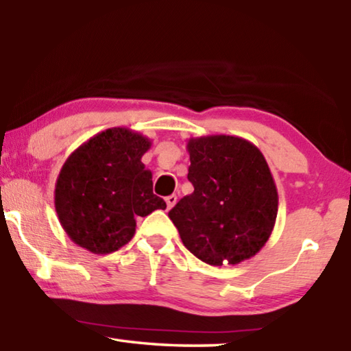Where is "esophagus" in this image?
I'll return each instance as SVG.
<instances>
[{
	"label": "esophagus",
	"mask_w": 351,
	"mask_h": 351,
	"mask_svg": "<svg viewBox=\"0 0 351 351\" xmlns=\"http://www.w3.org/2000/svg\"><path fill=\"white\" fill-rule=\"evenodd\" d=\"M176 201H178L176 195H169V197L165 198V203H167V209H169V210L176 204Z\"/></svg>",
	"instance_id": "1"
}]
</instances>
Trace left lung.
I'll return each instance as SVG.
<instances>
[{
	"mask_svg": "<svg viewBox=\"0 0 351 351\" xmlns=\"http://www.w3.org/2000/svg\"><path fill=\"white\" fill-rule=\"evenodd\" d=\"M189 181L193 193L169 212L190 252L212 266L254 257L274 229L278 195L268 162L239 136L190 138Z\"/></svg>",
	"mask_w": 351,
	"mask_h": 351,
	"instance_id": "8db88e82",
	"label": "left lung"
}]
</instances>
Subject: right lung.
Segmentation results:
<instances>
[{"instance_id": "1", "label": "right lung", "mask_w": 351, "mask_h": 351, "mask_svg": "<svg viewBox=\"0 0 351 351\" xmlns=\"http://www.w3.org/2000/svg\"><path fill=\"white\" fill-rule=\"evenodd\" d=\"M152 141L128 128H108L75 148L56 182L62 228L75 245L111 254L133 239L136 217L164 210L142 156Z\"/></svg>"}]
</instances>
